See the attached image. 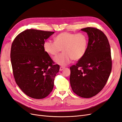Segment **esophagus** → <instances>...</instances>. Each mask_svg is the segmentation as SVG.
Segmentation results:
<instances>
[{"mask_svg": "<svg viewBox=\"0 0 122 122\" xmlns=\"http://www.w3.org/2000/svg\"><path fill=\"white\" fill-rule=\"evenodd\" d=\"M65 68V67H62V66H61L60 68V71H62V70H63Z\"/></svg>", "mask_w": 122, "mask_h": 122, "instance_id": "1", "label": "esophagus"}]
</instances>
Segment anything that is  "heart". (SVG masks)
<instances>
[{
	"instance_id": "1",
	"label": "heart",
	"mask_w": 122,
	"mask_h": 122,
	"mask_svg": "<svg viewBox=\"0 0 122 122\" xmlns=\"http://www.w3.org/2000/svg\"><path fill=\"white\" fill-rule=\"evenodd\" d=\"M54 41H46L43 44L44 50L47 54L55 56L62 49L64 53L54 58V61L61 66L70 64L72 60L78 61L82 58L86 53L88 43L87 36L83 32H62L55 36Z\"/></svg>"
}]
</instances>
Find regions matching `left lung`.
Segmentation results:
<instances>
[{
  "mask_svg": "<svg viewBox=\"0 0 122 122\" xmlns=\"http://www.w3.org/2000/svg\"><path fill=\"white\" fill-rule=\"evenodd\" d=\"M87 32L88 43L86 54L70 67V84L74 93L88 98L100 92L107 81L112 69L110 45L101 30L95 27L81 29Z\"/></svg>",
  "mask_w": 122,
  "mask_h": 122,
  "instance_id": "left-lung-1",
  "label": "left lung"
}]
</instances>
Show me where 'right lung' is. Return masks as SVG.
I'll return each mask as SVG.
<instances>
[{
	"label": "right lung",
	"instance_id": "right-lung-1",
	"mask_svg": "<svg viewBox=\"0 0 122 122\" xmlns=\"http://www.w3.org/2000/svg\"><path fill=\"white\" fill-rule=\"evenodd\" d=\"M54 32L27 29L17 35L12 44L10 61L15 80L23 92L40 99L52 92L60 70L44 50L45 40Z\"/></svg>",
	"mask_w": 122,
	"mask_h": 122
}]
</instances>
